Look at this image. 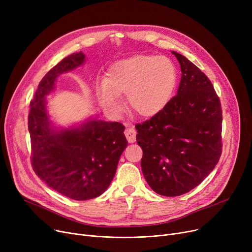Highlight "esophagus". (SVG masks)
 <instances>
[{
    "mask_svg": "<svg viewBox=\"0 0 252 252\" xmlns=\"http://www.w3.org/2000/svg\"><path fill=\"white\" fill-rule=\"evenodd\" d=\"M125 135L126 137V140L128 143H134L136 142V135L137 131L134 127H126L125 130Z\"/></svg>",
    "mask_w": 252,
    "mask_h": 252,
    "instance_id": "34e87169",
    "label": "esophagus"
}]
</instances>
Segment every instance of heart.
<instances>
[{"instance_id": "b5f03b06", "label": "heart", "mask_w": 252, "mask_h": 252, "mask_svg": "<svg viewBox=\"0 0 252 252\" xmlns=\"http://www.w3.org/2000/svg\"><path fill=\"white\" fill-rule=\"evenodd\" d=\"M177 78L176 66L167 57L135 55L109 66L104 86L96 89V95L102 107L112 114L122 109L119 96L126 95L131 110L151 117L170 100Z\"/></svg>"}]
</instances>
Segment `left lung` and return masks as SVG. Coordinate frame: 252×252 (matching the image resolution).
<instances>
[{"label": "left lung", "mask_w": 252, "mask_h": 252, "mask_svg": "<svg viewBox=\"0 0 252 252\" xmlns=\"http://www.w3.org/2000/svg\"><path fill=\"white\" fill-rule=\"evenodd\" d=\"M171 53L182 70L178 94L159 113L136 125L143 175L154 192L168 197L197 187L222 149V111L213 84L186 57Z\"/></svg>", "instance_id": "8db88e82"}]
</instances>
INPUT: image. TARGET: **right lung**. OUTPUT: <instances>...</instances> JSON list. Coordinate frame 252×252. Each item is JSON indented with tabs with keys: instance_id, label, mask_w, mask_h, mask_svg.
<instances>
[{
	"instance_id": "right-lung-1",
	"label": "right lung",
	"mask_w": 252,
	"mask_h": 252,
	"mask_svg": "<svg viewBox=\"0 0 252 252\" xmlns=\"http://www.w3.org/2000/svg\"><path fill=\"white\" fill-rule=\"evenodd\" d=\"M85 61L82 52L62 59L39 82L29 113L32 166L50 188L74 200L103 194L115 175L118 160L127 146L121 123L91 121L79 127L56 131L46 110V96L56 77Z\"/></svg>"
}]
</instances>
